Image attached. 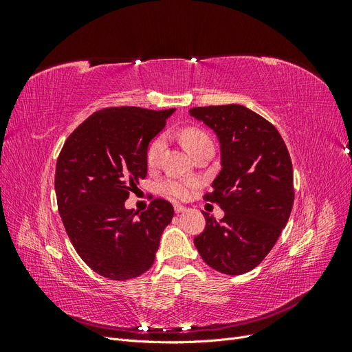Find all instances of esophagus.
<instances>
[{
	"label": "esophagus",
	"mask_w": 352,
	"mask_h": 352,
	"mask_svg": "<svg viewBox=\"0 0 352 352\" xmlns=\"http://www.w3.org/2000/svg\"><path fill=\"white\" fill-rule=\"evenodd\" d=\"M188 208L185 207V206H180V204H175V211L176 212H184V211H186Z\"/></svg>",
	"instance_id": "obj_1"
}]
</instances>
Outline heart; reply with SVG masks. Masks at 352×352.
<instances>
[{
  "label": "heart",
  "instance_id": "obj_1",
  "mask_svg": "<svg viewBox=\"0 0 352 352\" xmlns=\"http://www.w3.org/2000/svg\"><path fill=\"white\" fill-rule=\"evenodd\" d=\"M180 138H182V142L190 154H192L201 145L211 142L210 136L202 129H198V127H186V129H184L182 133H180ZM164 145H166L164 136L154 138L151 144L146 148L148 164H154L157 162L158 155L162 154V151L164 150ZM195 185H197V182L194 179L172 176V177L166 179L162 184V189H163V192L167 194L168 197L182 199L189 195L190 189H192Z\"/></svg>",
  "mask_w": 352,
  "mask_h": 352
}]
</instances>
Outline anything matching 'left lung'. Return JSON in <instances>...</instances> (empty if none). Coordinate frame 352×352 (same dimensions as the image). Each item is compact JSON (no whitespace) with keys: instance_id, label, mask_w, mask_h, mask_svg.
<instances>
[{"instance_id":"obj_1","label":"left lung","mask_w":352,"mask_h":352,"mask_svg":"<svg viewBox=\"0 0 352 352\" xmlns=\"http://www.w3.org/2000/svg\"><path fill=\"white\" fill-rule=\"evenodd\" d=\"M220 142L221 170L204 198L217 202L225 217L208 212L194 243L211 269L238 276L265 258L280 236L294 206V172L276 127L239 104L190 109Z\"/></svg>"}]
</instances>
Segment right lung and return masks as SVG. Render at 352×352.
<instances>
[{"instance_id":"add662e5","label":"right lung","mask_w":352,"mask_h":352,"mask_svg":"<svg viewBox=\"0 0 352 352\" xmlns=\"http://www.w3.org/2000/svg\"><path fill=\"white\" fill-rule=\"evenodd\" d=\"M175 113L111 107L94 113L67 138L57 160L56 195L63 225L80 258L104 278L133 279L151 267L173 219L166 199L141 214L124 201L146 176V148Z\"/></svg>"}]
</instances>
